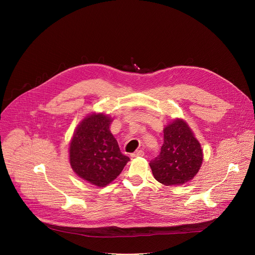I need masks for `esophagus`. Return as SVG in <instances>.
<instances>
[{
  "label": "esophagus",
  "mask_w": 255,
  "mask_h": 255,
  "mask_svg": "<svg viewBox=\"0 0 255 255\" xmlns=\"http://www.w3.org/2000/svg\"><path fill=\"white\" fill-rule=\"evenodd\" d=\"M143 155H144V152H143L142 150H137V151H135V152H133V153L131 154V157L135 158V157H141V156H143Z\"/></svg>",
  "instance_id": "1"
}]
</instances>
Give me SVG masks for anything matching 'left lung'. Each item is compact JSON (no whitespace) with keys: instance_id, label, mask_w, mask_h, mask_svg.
<instances>
[{"instance_id":"1","label":"left lung","mask_w":255,"mask_h":255,"mask_svg":"<svg viewBox=\"0 0 255 255\" xmlns=\"http://www.w3.org/2000/svg\"><path fill=\"white\" fill-rule=\"evenodd\" d=\"M159 155L149 164L154 178L164 186H180L192 180L203 163V150L184 119L175 118L163 129Z\"/></svg>"}]
</instances>
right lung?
<instances>
[{"instance_id": "add662e5", "label": "right lung", "mask_w": 255, "mask_h": 255, "mask_svg": "<svg viewBox=\"0 0 255 255\" xmlns=\"http://www.w3.org/2000/svg\"><path fill=\"white\" fill-rule=\"evenodd\" d=\"M113 119L105 113L87 115L77 126L69 143V163L78 176L99 188L121 173L130 158L119 148L110 131Z\"/></svg>"}]
</instances>
